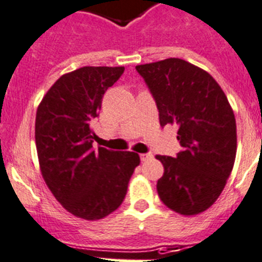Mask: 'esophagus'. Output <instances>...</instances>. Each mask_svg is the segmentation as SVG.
<instances>
[{
	"label": "esophagus",
	"mask_w": 262,
	"mask_h": 262,
	"mask_svg": "<svg viewBox=\"0 0 262 262\" xmlns=\"http://www.w3.org/2000/svg\"><path fill=\"white\" fill-rule=\"evenodd\" d=\"M151 158H152V154H151V152H147V154H140V159H142V162L148 161V159H151Z\"/></svg>",
	"instance_id": "obj_1"
}]
</instances>
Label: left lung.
<instances>
[{"label":"left lung","mask_w":262,"mask_h":262,"mask_svg":"<svg viewBox=\"0 0 262 262\" xmlns=\"http://www.w3.org/2000/svg\"><path fill=\"white\" fill-rule=\"evenodd\" d=\"M154 97L159 123L178 127L182 151L157 155L165 172L161 201L183 215L205 211L222 193L234 165L237 127L228 97L213 77L182 58L136 66Z\"/></svg>","instance_id":"8db88e82"}]
</instances>
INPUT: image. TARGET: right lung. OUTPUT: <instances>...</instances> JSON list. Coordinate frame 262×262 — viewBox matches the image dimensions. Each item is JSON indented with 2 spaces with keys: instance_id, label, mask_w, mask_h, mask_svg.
<instances>
[{
  "instance_id": "1",
  "label": "right lung",
  "mask_w": 262,
  "mask_h": 262,
  "mask_svg": "<svg viewBox=\"0 0 262 262\" xmlns=\"http://www.w3.org/2000/svg\"><path fill=\"white\" fill-rule=\"evenodd\" d=\"M124 67H83L62 75L36 114V147L45 183L69 213L100 220L122 205L140 158L131 151L92 147L91 120Z\"/></svg>"
}]
</instances>
